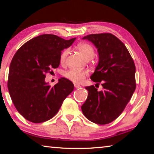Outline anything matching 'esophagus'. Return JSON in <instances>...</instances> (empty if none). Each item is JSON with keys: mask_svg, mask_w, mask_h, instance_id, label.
<instances>
[{"mask_svg": "<svg viewBox=\"0 0 154 154\" xmlns=\"http://www.w3.org/2000/svg\"><path fill=\"white\" fill-rule=\"evenodd\" d=\"M74 86H75V88H76V89H78V88H82V86H81L80 85H79V84H76V83H75V84H74Z\"/></svg>", "mask_w": 154, "mask_h": 154, "instance_id": "esophagus-1", "label": "esophagus"}]
</instances>
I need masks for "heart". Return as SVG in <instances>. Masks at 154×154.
<instances>
[{
    "label": "heart",
    "instance_id": "b5f03b06",
    "mask_svg": "<svg viewBox=\"0 0 154 154\" xmlns=\"http://www.w3.org/2000/svg\"><path fill=\"white\" fill-rule=\"evenodd\" d=\"M77 49L82 52L83 56L85 57L86 60H91L94 58V56L95 52L94 49L93 47L89 43H80L77 46ZM69 54V49H65L64 50L62 51V52L60 56V60L62 63L65 61L66 58V56ZM88 74V72L86 70H80V69H71L69 71H66L64 73L65 77L67 79H70L74 83H82L83 82L85 78V76Z\"/></svg>",
    "mask_w": 154,
    "mask_h": 154
}]
</instances>
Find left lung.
<instances>
[{
    "label": "left lung",
    "instance_id": "obj_1",
    "mask_svg": "<svg viewBox=\"0 0 154 154\" xmlns=\"http://www.w3.org/2000/svg\"><path fill=\"white\" fill-rule=\"evenodd\" d=\"M83 39L97 48L98 63L90 78L94 82H103V90L85 87L88 95L82 112L95 124L111 123L122 113L136 88L134 61L124 44L111 33L93 34Z\"/></svg>",
    "mask_w": 154,
    "mask_h": 154
}]
</instances>
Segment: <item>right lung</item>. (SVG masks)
<instances>
[{"mask_svg": "<svg viewBox=\"0 0 154 154\" xmlns=\"http://www.w3.org/2000/svg\"><path fill=\"white\" fill-rule=\"evenodd\" d=\"M70 40L54 35H41L24 43L18 49L9 66L8 90L17 111L33 123L51 119L74 89L72 83L60 78L51 87L45 74L60 65L62 51L71 46Z\"/></svg>", "mask_w": 154, "mask_h": 154, "instance_id": "1", "label": "right lung"}]
</instances>
